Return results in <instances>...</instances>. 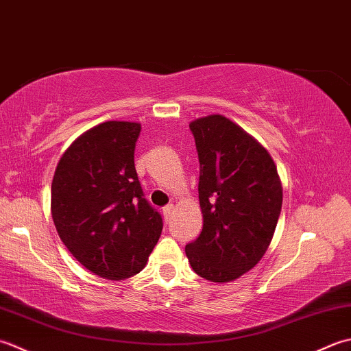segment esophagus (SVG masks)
Masks as SVG:
<instances>
[{"mask_svg": "<svg viewBox=\"0 0 351 351\" xmlns=\"http://www.w3.org/2000/svg\"><path fill=\"white\" fill-rule=\"evenodd\" d=\"M173 209H174L173 204H167V206L163 207V209H162L163 218H165L167 223H169V221H171V217H173Z\"/></svg>", "mask_w": 351, "mask_h": 351, "instance_id": "34e87169", "label": "esophagus"}]
</instances>
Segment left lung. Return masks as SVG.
<instances>
[{
  "mask_svg": "<svg viewBox=\"0 0 351 351\" xmlns=\"http://www.w3.org/2000/svg\"><path fill=\"white\" fill-rule=\"evenodd\" d=\"M199 162L203 230L184 252L195 273L230 282L262 259L282 210V184L268 152L221 115L192 121Z\"/></svg>",
  "mask_w": 351,
  "mask_h": 351,
  "instance_id": "left-lung-1",
  "label": "left lung"
}]
</instances>
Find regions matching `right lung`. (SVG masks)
Here are the masks:
<instances>
[{
    "label": "right lung",
    "instance_id": "right-lung-1",
    "mask_svg": "<svg viewBox=\"0 0 351 351\" xmlns=\"http://www.w3.org/2000/svg\"><path fill=\"white\" fill-rule=\"evenodd\" d=\"M141 124L107 121L74 141L56 168L51 213L60 239L99 277L124 280L145 267L162 215L134 168Z\"/></svg>",
    "mask_w": 351,
    "mask_h": 351
}]
</instances>
